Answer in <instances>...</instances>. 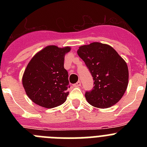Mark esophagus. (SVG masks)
Returning <instances> with one entry per match:
<instances>
[{"mask_svg":"<svg viewBox=\"0 0 147 147\" xmlns=\"http://www.w3.org/2000/svg\"><path fill=\"white\" fill-rule=\"evenodd\" d=\"M74 87H75V88H79V87L80 86V85H81V82H80V81L79 82H77L76 83H75V84H74Z\"/></svg>","mask_w":147,"mask_h":147,"instance_id":"obj_1","label":"esophagus"}]
</instances>
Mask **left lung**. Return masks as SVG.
<instances>
[{
  "mask_svg": "<svg viewBox=\"0 0 147 147\" xmlns=\"http://www.w3.org/2000/svg\"><path fill=\"white\" fill-rule=\"evenodd\" d=\"M77 54L94 80L93 89L85 93L88 103L98 108L115 105L128 85L129 71L125 61L113 48L101 42L82 45Z\"/></svg>",
  "mask_w": 147,
  "mask_h": 147,
  "instance_id": "obj_1",
  "label": "left lung"
}]
</instances>
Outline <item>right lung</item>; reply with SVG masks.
I'll list each match as a JSON object with an SVG mask.
<instances>
[{"label": "right lung", "mask_w": 147, "mask_h": 147, "mask_svg": "<svg viewBox=\"0 0 147 147\" xmlns=\"http://www.w3.org/2000/svg\"><path fill=\"white\" fill-rule=\"evenodd\" d=\"M70 47L49 45L34 56L23 74V86L34 103L53 108L64 103L70 88L64 67L65 55Z\"/></svg>", "instance_id": "right-lung-1"}]
</instances>
